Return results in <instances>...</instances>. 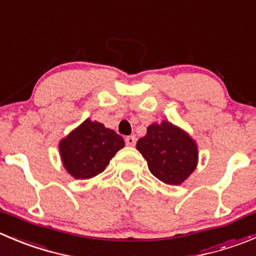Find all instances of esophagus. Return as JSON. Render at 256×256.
<instances>
[{
	"instance_id": "obj_1",
	"label": "esophagus",
	"mask_w": 256,
	"mask_h": 256,
	"mask_svg": "<svg viewBox=\"0 0 256 256\" xmlns=\"http://www.w3.org/2000/svg\"><path fill=\"white\" fill-rule=\"evenodd\" d=\"M136 142H137V140H136L134 136H128V137L126 138V146H130V147H133V146H136Z\"/></svg>"
}]
</instances>
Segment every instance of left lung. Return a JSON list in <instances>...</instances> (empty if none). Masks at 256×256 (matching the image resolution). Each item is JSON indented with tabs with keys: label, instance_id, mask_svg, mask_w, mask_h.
Here are the masks:
<instances>
[{
	"label": "left lung",
	"instance_id": "8db88e82",
	"mask_svg": "<svg viewBox=\"0 0 256 256\" xmlns=\"http://www.w3.org/2000/svg\"><path fill=\"white\" fill-rule=\"evenodd\" d=\"M137 150L147 160L150 174L167 184H181L198 160L196 142L167 120L150 124L147 134L138 140Z\"/></svg>",
	"mask_w": 256,
	"mask_h": 256
}]
</instances>
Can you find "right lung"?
Listing matches in <instances>:
<instances>
[{
  "mask_svg": "<svg viewBox=\"0 0 256 256\" xmlns=\"http://www.w3.org/2000/svg\"><path fill=\"white\" fill-rule=\"evenodd\" d=\"M123 147V138L113 130L86 119L62 140L59 150L65 170L74 178L88 180L103 172Z\"/></svg>",
  "mask_w": 256,
  "mask_h": 256,
  "instance_id": "obj_1",
  "label": "right lung"
}]
</instances>
